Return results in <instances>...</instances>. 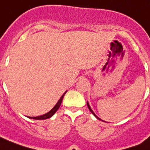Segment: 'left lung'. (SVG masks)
<instances>
[{"mask_svg":"<svg viewBox=\"0 0 150 150\" xmlns=\"http://www.w3.org/2000/svg\"><path fill=\"white\" fill-rule=\"evenodd\" d=\"M86 104H87V106H88V109L90 110V111L91 112L92 114H93V115H95V117H97L98 119H99V120H101V119H100V118H99V117H97V116H96V115H95V113H94V111H93V110H92V109H91V106H90V105H89V103H88V102H87V103H86ZM102 121H103V120H102Z\"/></svg>","mask_w":150,"mask_h":150,"instance_id":"8db88e82","label":"left lung"}]
</instances>
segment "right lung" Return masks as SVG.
<instances>
[{
    "label": "right lung",
    "mask_w": 150,
    "mask_h": 150,
    "mask_svg": "<svg viewBox=\"0 0 150 150\" xmlns=\"http://www.w3.org/2000/svg\"><path fill=\"white\" fill-rule=\"evenodd\" d=\"M66 92L64 93V95L61 96V98H59V100L58 101V103L55 104V106L53 107L52 109L49 112H47V114H45V115H41V116H37V117H28L29 118H33V119H36V120H44V119H47V118H49V117H52L53 115H55V113L57 111V110L59 108V106L61 105V103H62V101H63V98H64V95L66 94Z\"/></svg>",
    "instance_id": "obj_1"
}]
</instances>
